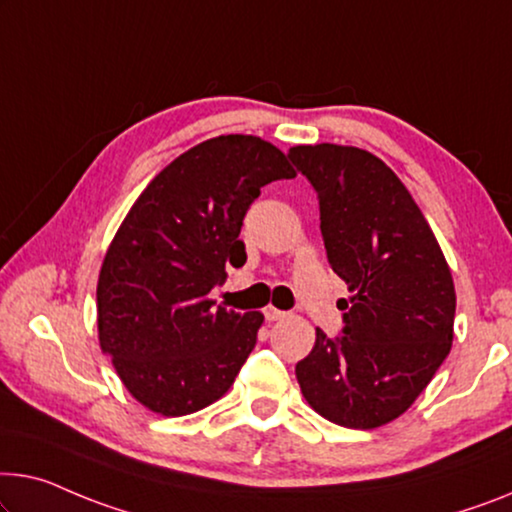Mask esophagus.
Returning a JSON list of instances; mask_svg holds the SVG:
<instances>
[{
    "instance_id": "34e87169",
    "label": "esophagus",
    "mask_w": 512,
    "mask_h": 512,
    "mask_svg": "<svg viewBox=\"0 0 512 512\" xmlns=\"http://www.w3.org/2000/svg\"><path fill=\"white\" fill-rule=\"evenodd\" d=\"M285 317H287L285 310L273 308V305H266V308H264V319H266V322H278V319H285Z\"/></svg>"
}]
</instances>
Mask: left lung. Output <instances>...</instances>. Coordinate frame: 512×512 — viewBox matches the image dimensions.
Here are the masks:
<instances>
[{"mask_svg": "<svg viewBox=\"0 0 512 512\" xmlns=\"http://www.w3.org/2000/svg\"><path fill=\"white\" fill-rule=\"evenodd\" d=\"M287 156L315 188L326 257L354 294L342 299L340 335L317 329L296 379L317 414L372 430L404 414L451 352V269L384 160L329 142Z\"/></svg>", "mask_w": 512, "mask_h": 512, "instance_id": "1", "label": "left lung"}]
</instances>
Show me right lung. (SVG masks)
Segmentation results:
<instances>
[{"instance_id":"1","label":"right lung","mask_w":512,"mask_h":512,"mask_svg":"<svg viewBox=\"0 0 512 512\" xmlns=\"http://www.w3.org/2000/svg\"><path fill=\"white\" fill-rule=\"evenodd\" d=\"M255 135H220L172 160L144 188L98 276V340L137 402L186 416L230 391L255 349L262 312L211 301L225 266H243V218L266 183L292 179Z\"/></svg>"}]
</instances>
